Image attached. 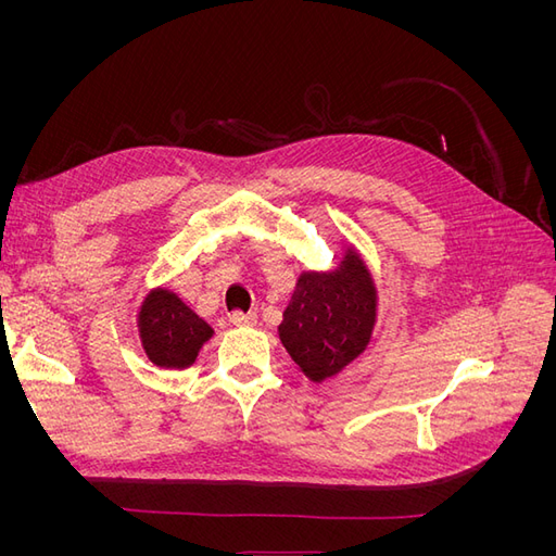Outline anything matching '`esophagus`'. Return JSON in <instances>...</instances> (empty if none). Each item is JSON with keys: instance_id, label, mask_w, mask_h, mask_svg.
Here are the masks:
<instances>
[{"instance_id": "34e87169", "label": "esophagus", "mask_w": 556, "mask_h": 556, "mask_svg": "<svg viewBox=\"0 0 556 556\" xmlns=\"http://www.w3.org/2000/svg\"><path fill=\"white\" fill-rule=\"evenodd\" d=\"M229 323L237 325V327H252V325H257V315H255V313L233 311V313L229 315Z\"/></svg>"}]
</instances>
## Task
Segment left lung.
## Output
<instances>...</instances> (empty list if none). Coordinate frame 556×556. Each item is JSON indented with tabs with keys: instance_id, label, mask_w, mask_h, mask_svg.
Segmentation results:
<instances>
[{
	"instance_id": "8db88e82",
	"label": "left lung",
	"mask_w": 556,
	"mask_h": 556,
	"mask_svg": "<svg viewBox=\"0 0 556 556\" xmlns=\"http://www.w3.org/2000/svg\"><path fill=\"white\" fill-rule=\"evenodd\" d=\"M374 323V282L359 260L348 255L341 271L299 278L278 333L301 371L319 382L359 355Z\"/></svg>"
}]
</instances>
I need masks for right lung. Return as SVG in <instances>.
<instances>
[{"label": "right lung", "mask_w": 556, "mask_h": 556, "mask_svg": "<svg viewBox=\"0 0 556 556\" xmlns=\"http://www.w3.org/2000/svg\"><path fill=\"white\" fill-rule=\"evenodd\" d=\"M141 341L148 359L162 368H188L213 329L182 301L166 290L146 299L139 315Z\"/></svg>", "instance_id": "add662e5"}]
</instances>
